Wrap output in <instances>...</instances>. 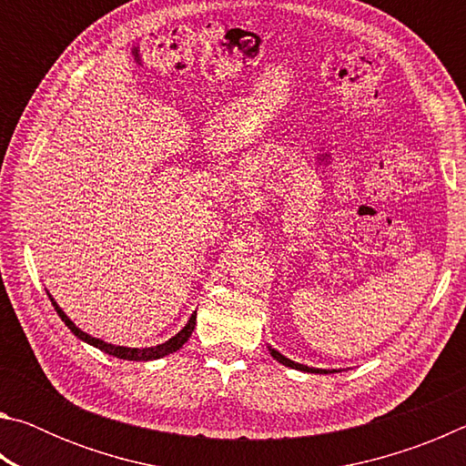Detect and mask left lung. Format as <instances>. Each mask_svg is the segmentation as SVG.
<instances>
[{"label":"left lung","mask_w":466,"mask_h":466,"mask_svg":"<svg viewBox=\"0 0 466 466\" xmlns=\"http://www.w3.org/2000/svg\"><path fill=\"white\" fill-rule=\"evenodd\" d=\"M269 353L271 356L279 361V364L288 366V368H294V370H299V372H309V374H333V372H339V370H322V368H310V366H304V364H298V361H291L289 358L281 356V353L278 350H273V347L269 345Z\"/></svg>","instance_id":"obj_1"}]
</instances>
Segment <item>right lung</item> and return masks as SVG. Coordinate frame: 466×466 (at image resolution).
Masks as SVG:
<instances>
[{
    "instance_id": "right-lung-1",
    "label": "right lung",
    "mask_w": 466,
    "mask_h": 466,
    "mask_svg": "<svg viewBox=\"0 0 466 466\" xmlns=\"http://www.w3.org/2000/svg\"><path fill=\"white\" fill-rule=\"evenodd\" d=\"M46 294H49V291H46ZM49 299H51L55 312L59 314V319H61L63 322H66V327H67L69 330H72V333H74L77 339H80V341L88 343V345H92V347H96V350L108 353V356L119 358V360H129V361H152V360H160V358H164V356H170V353L178 351L180 347H183V345L188 341V337H191L193 329H195V319H197V310H195V312L191 314V319H188L187 325H185L183 329H180L175 337H170L168 341H164V343H160V345H154V347H125V345L106 343V341H102V339H98V337H92V335H88V333H84V330H82L80 327H76L74 320L69 319L67 314L59 309V304L55 302V298H53L51 294H49Z\"/></svg>"
}]
</instances>
